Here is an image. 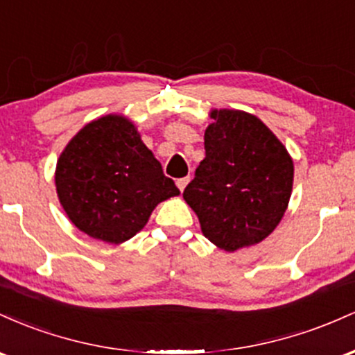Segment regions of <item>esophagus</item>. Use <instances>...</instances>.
I'll list each match as a JSON object with an SVG mask.
<instances>
[{"mask_svg":"<svg viewBox=\"0 0 355 355\" xmlns=\"http://www.w3.org/2000/svg\"><path fill=\"white\" fill-rule=\"evenodd\" d=\"M188 182H189V178H181L176 181V186L179 188V191H184L186 186H188Z\"/></svg>","mask_w":355,"mask_h":355,"instance_id":"34e87169","label":"esophagus"}]
</instances>
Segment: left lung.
Returning <instances> with one entry per match:
<instances>
[{
	"mask_svg": "<svg viewBox=\"0 0 355 355\" xmlns=\"http://www.w3.org/2000/svg\"><path fill=\"white\" fill-rule=\"evenodd\" d=\"M206 157L182 198L201 231L225 252L263 241L284 218L293 186L288 150L257 115L211 110Z\"/></svg>",
	"mask_w": 355,
	"mask_h": 355,
	"instance_id": "8db88e82",
	"label": "left lung"
}]
</instances>
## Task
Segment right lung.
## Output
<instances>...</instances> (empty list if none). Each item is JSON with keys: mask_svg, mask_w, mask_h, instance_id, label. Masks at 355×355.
Returning <instances> with one entry per match:
<instances>
[{"mask_svg": "<svg viewBox=\"0 0 355 355\" xmlns=\"http://www.w3.org/2000/svg\"><path fill=\"white\" fill-rule=\"evenodd\" d=\"M55 184L69 220L112 245L130 240L159 202L179 194L135 125L117 114L73 135L58 157Z\"/></svg>", "mask_w": 355, "mask_h": 355, "instance_id": "right-lung-1", "label": "right lung"}]
</instances>
